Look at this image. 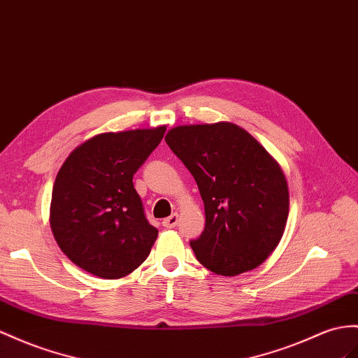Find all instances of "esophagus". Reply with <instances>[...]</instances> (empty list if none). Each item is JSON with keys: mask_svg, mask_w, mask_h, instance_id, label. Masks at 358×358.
I'll use <instances>...</instances> for the list:
<instances>
[{"mask_svg": "<svg viewBox=\"0 0 358 358\" xmlns=\"http://www.w3.org/2000/svg\"><path fill=\"white\" fill-rule=\"evenodd\" d=\"M162 224H163V227H166V228H176L177 224H178V213H172L169 217L163 219Z\"/></svg>", "mask_w": 358, "mask_h": 358, "instance_id": "obj_1", "label": "esophagus"}]
</instances>
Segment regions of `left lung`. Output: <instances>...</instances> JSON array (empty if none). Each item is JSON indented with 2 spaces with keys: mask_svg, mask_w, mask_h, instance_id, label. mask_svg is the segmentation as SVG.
Masks as SVG:
<instances>
[{
  "mask_svg": "<svg viewBox=\"0 0 358 358\" xmlns=\"http://www.w3.org/2000/svg\"><path fill=\"white\" fill-rule=\"evenodd\" d=\"M164 141L204 201V231L190 241L198 262L225 277L257 268L277 248L289 215L287 181L278 163L230 122L176 127Z\"/></svg>",
  "mask_w": 358,
  "mask_h": 358,
  "instance_id": "left-lung-1",
  "label": "left lung"
}]
</instances>
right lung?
I'll use <instances>...</instances> for the list:
<instances>
[{"label":"right lung","mask_w":358,"mask_h":358,"mask_svg":"<svg viewBox=\"0 0 358 358\" xmlns=\"http://www.w3.org/2000/svg\"><path fill=\"white\" fill-rule=\"evenodd\" d=\"M166 127L104 133L69 154L52 186L50 224L60 250L101 278L125 277L145 262L159 230L145 216L133 176Z\"/></svg>","instance_id":"obj_1"}]
</instances>
